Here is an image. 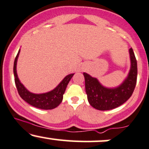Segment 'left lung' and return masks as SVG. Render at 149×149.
Instances as JSON below:
<instances>
[{
	"instance_id": "1",
	"label": "left lung",
	"mask_w": 149,
	"mask_h": 149,
	"mask_svg": "<svg viewBox=\"0 0 149 149\" xmlns=\"http://www.w3.org/2000/svg\"><path fill=\"white\" fill-rule=\"evenodd\" d=\"M130 69L127 78L116 88L104 87L97 78L83 73L85 91L90 105L100 111H107L122 105L132 96L136 86L137 77V63L132 48L129 49Z\"/></svg>"
}]
</instances>
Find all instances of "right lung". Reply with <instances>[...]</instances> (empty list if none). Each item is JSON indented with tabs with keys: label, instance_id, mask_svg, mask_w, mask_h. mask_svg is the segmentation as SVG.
I'll return each mask as SVG.
<instances>
[{
	"label": "right lung",
	"instance_id": "1",
	"mask_svg": "<svg viewBox=\"0 0 149 149\" xmlns=\"http://www.w3.org/2000/svg\"><path fill=\"white\" fill-rule=\"evenodd\" d=\"M20 49L15 57L14 62V68L13 72L15 76V82L19 95L25 102L29 104L33 107L38 109H44V110H49L57 107L63 100V95L64 94L67 85L69 84L70 80L71 79L74 73L67 75L60 82L59 85L51 91L41 94L32 93L29 91L25 88L24 85L20 82L17 73V62L19 55Z\"/></svg>",
	"mask_w": 149,
	"mask_h": 149
}]
</instances>
